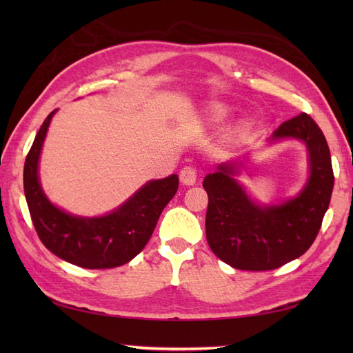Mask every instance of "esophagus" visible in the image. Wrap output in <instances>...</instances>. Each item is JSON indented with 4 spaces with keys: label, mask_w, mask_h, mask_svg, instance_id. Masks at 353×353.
<instances>
[{
    "label": "esophagus",
    "mask_w": 353,
    "mask_h": 353,
    "mask_svg": "<svg viewBox=\"0 0 353 353\" xmlns=\"http://www.w3.org/2000/svg\"><path fill=\"white\" fill-rule=\"evenodd\" d=\"M179 177H181V182L183 185H194L197 179V171H196V168L191 167V165H188V167H183L181 170V174H179Z\"/></svg>",
    "instance_id": "esophagus-1"
}]
</instances>
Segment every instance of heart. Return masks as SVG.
I'll use <instances>...</instances> for the list:
<instances>
[{
	"label": "heart",
	"mask_w": 353,
	"mask_h": 353,
	"mask_svg": "<svg viewBox=\"0 0 353 353\" xmlns=\"http://www.w3.org/2000/svg\"><path fill=\"white\" fill-rule=\"evenodd\" d=\"M226 114H228V109L221 106V104H219V106H214L211 109V117L215 119V121H220L221 118L226 117Z\"/></svg>",
	"instance_id": "1"
}]
</instances>
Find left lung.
<instances>
[{"label": "left lung", "instance_id": "left-lung-1", "mask_svg": "<svg viewBox=\"0 0 353 353\" xmlns=\"http://www.w3.org/2000/svg\"><path fill=\"white\" fill-rule=\"evenodd\" d=\"M302 139L311 174L302 192L279 206L261 208L235 181L236 165L223 163L203 181L208 192L206 239L216 258L238 270L265 272L296 259L317 238L334 190L331 152L308 115L282 123L272 139Z\"/></svg>", "mask_w": 353, "mask_h": 353}]
</instances>
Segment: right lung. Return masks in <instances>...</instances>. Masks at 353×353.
Masks as SVG:
<instances>
[{"instance_id": "obj_1", "label": "right lung", "mask_w": 353, "mask_h": 353, "mask_svg": "<svg viewBox=\"0 0 353 353\" xmlns=\"http://www.w3.org/2000/svg\"><path fill=\"white\" fill-rule=\"evenodd\" d=\"M56 110L45 118L26 157L24 192L33 226L42 244L61 259L83 268H114L144 249L163 208L174 197L179 177L152 181L119 206L99 219L63 212L45 197L37 179V162Z\"/></svg>"}]
</instances>
